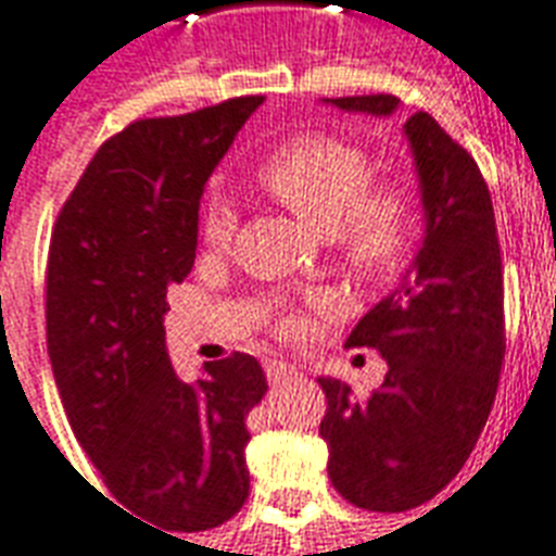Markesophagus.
<instances>
[{
    "instance_id": "34e87169",
    "label": "esophagus",
    "mask_w": 556,
    "mask_h": 556,
    "mask_svg": "<svg viewBox=\"0 0 556 556\" xmlns=\"http://www.w3.org/2000/svg\"><path fill=\"white\" fill-rule=\"evenodd\" d=\"M295 376V367H290L287 362H266V379L273 384H281L287 382V379H293Z\"/></svg>"
}]
</instances>
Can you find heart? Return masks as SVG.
<instances>
[{"mask_svg":"<svg viewBox=\"0 0 556 556\" xmlns=\"http://www.w3.org/2000/svg\"><path fill=\"white\" fill-rule=\"evenodd\" d=\"M257 180L287 210L338 242L343 263L364 281H391L417 242V206L403 189L376 184L370 156L334 136H299L273 150ZM237 210L228 201L206 206V245H228Z\"/></svg>","mask_w":556,"mask_h":556,"instance_id":"obj_1","label":"heart"}]
</instances>
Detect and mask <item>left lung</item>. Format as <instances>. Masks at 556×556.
I'll use <instances>...</instances> for the list:
<instances>
[{"mask_svg":"<svg viewBox=\"0 0 556 556\" xmlns=\"http://www.w3.org/2000/svg\"><path fill=\"white\" fill-rule=\"evenodd\" d=\"M340 112L391 117V94L323 100ZM412 150L424 233L391 293L358 319L346 346L384 358V382L367 400L319 376L328 408L319 435L328 477L350 504L406 513L462 471L483 432L504 362V266L492 194L477 162L439 121L403 124Z\"/></svg>","mask_w":556,"mask_h":556,"instance_id":"1","label":"left lung"}]
</instances>
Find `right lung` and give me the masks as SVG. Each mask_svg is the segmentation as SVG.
I'll use <instances>...</instances> for the list:
<instances>
[{
	"instance_id": "1",
	"label": "right lung",
	"mask_w": 556,
	"mask_h": 556,
	"mask_svg": "<svg viewBox=\"0 0 556 556\" xmlns=\"http://www.w3.org/2000/svg\"><path fill=\"white\" fill-rule=\"evenodd\" d=\"M261 103L129 124L88 162L52 230L47 350L73 435L132 518L168 536L218 528L249 497L245 417L266 372L237 352L186 382L162 319L194 263L206 180Z\"/></svg>"
}]
</instances>
